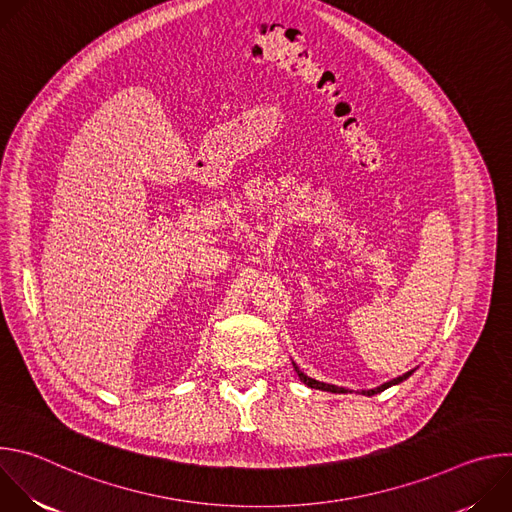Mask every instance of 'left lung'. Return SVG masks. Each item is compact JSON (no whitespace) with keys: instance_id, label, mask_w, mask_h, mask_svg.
<instances>
[{"instance_id":"1","label":"left lung","mask_w":512,"mask_h":512,"mask_svg":"<svg viewBox=\"0 0 512 512\" xmlns=\"http://www.w3.org/2000/svg\"><path fill=\"white\" fill-rule=\"evenodd\" d=\"M294 369H296V373H298V377H300V381L302 383H306L308 387H312V389H322V391H328V393H346L344 391V387H336V385H326V383H320V381H316V379H310V377H306L302 371H298V367L294 364ZM413 371H409V373H405V375H401V377H397V379H393V381H389V383H385V385H381V387H377V389H369V391H362V395H377V393H381V391H385V389H389L391 385H397V383H401V381H405L409 375H411Z\"/></svg>"}]
</instances>
